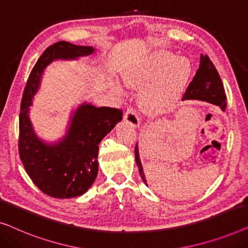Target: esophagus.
Segmentation results:
<instances>
[{
  "label": "esophagus",
  "instance_id": "esophagus-1",
  "mask_svg": "<svg viewBox=\"0 0 248 248\" xmlns=\"http://www.w3.org/2000/svg\"><path fill=\"white\" fill-rule=\"evenodd\" d=\"M125 121L128 122L132 126H139L140 125V117L138 115V113H136V110L133 108V107H128L126 109V112H125V115H124Z\"/></svg>",
  "mask_w": 248,
  "mask_h": 248
}]
</instances>
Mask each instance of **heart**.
<instances>
[{"label": "heart", "mask_w": 248, "mask_h": 248, "mask_svg": "<svg viewBox=\"0 0 248 248\" xmlns=\"http://www.w3.org/2000/svg\"><path fill=\"white\" fill-rule=\"evenodd\" d=\"M192 73L189 59L166 51L154 52L122 75L127 86H145L141 98L150 109L162 112L177 103Z\"/></svg>", "instance_id": "obj_1"}]
</instances>
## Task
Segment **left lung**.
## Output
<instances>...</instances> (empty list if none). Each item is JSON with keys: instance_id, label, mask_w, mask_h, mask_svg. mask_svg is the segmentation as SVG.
<instances>
[{"instance_id": "1", "label": "left lung", "mask_w": 248, "mask_h": 248, "mask_svg": "<svg viewBox=\"0 0 248 248\" xmlns=\"http://www.w3.org/2000/svg\"><path fill=\"white\" fill-rule=\"evenodd\" d=\"M185 99H198L202 102H207L214 105L219 106L222 110L226 109L227 103H226V94L222 81L220 79L219 74L211 62L209 57L207 55L200 56V64L198 70L193 77L192 81L186 88L185 93ZM135 162L139 168L140 175H141L142 180L146 184V179L144 171H143L141 160L139 155V148L138 144L135 145Z\"/></svg>"}]
</instances>
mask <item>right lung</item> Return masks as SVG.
<instances>
[{
  "instance_id": "add662e5",
  "label": "right lung",
  "mask_w": 248,
  "mask_h": 248,
  "mask_svg": "<svg viewBox=\"0 0 248 248\" xmlns=\"http://www.w3.org/2000/svg\"><path fill=\"white\" fill-rule=\"evenodd\" d=\"M94 52L93 46L56 42L38 59L24 88L19 120L20 159L33 184L53 198H75L91 188L98 173L99 143L122 120L123 112L82 103L71 116L66 135L58 142L46 143L33 131L29 107L46 66L55 60H73Z\"/></svg>"
}]
</instances>
